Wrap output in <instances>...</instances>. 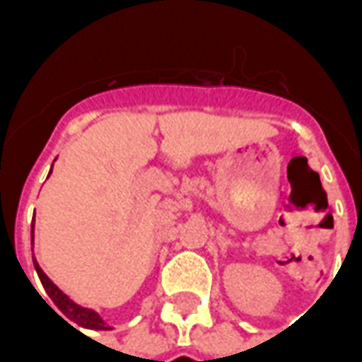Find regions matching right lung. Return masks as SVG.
<instances>
[{"mask_svg":"<svg viewBox=\"0 0 362 362\" xmlns=\"http://www.w3.org/2000/svg\"><path fill=\"white\" fill-rule=\"evenodd\" d=\"M50 173H52V168H50ZM30 238L35 240V223H33V227H30ZM33 262H35L36 273H38V277H40V281H42V285L44 288H46L48 296L54 300V304L58 306L59 310L66 314L67 318L71 320V322H75L77 326L87 327V329H112V327L108 326L103 318H100V314H98V312L90 310V308H85V306H79V304L74 303V300H71V298H69L62 288H58V285H54V281H52L50 277L42 272V267L38 266L36 258H33Z\"/></svg>","mask_w":362,"mask_h":362,"instance_id":"right-lung-1","label":"right lung"}]
</instances>
